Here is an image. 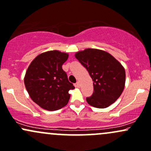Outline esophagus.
<instances>
[{"mask_svg":"<svg viewBox=\"0 0 151 151\" xmlns=\"http://www.w3.org/2000/svg\"><path fill=\"white\" fill-rule=\"evenodd\" d=\"M80 86H81L80 82H77V83H76V86L78 87V88H79V87H80Z\"/></svg>","mask_w":151,"mask_h":151,"instance_id":"esophagus-1","label":"esophagus"}]
</instances>
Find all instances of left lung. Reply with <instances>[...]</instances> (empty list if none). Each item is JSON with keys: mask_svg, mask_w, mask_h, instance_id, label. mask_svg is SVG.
<instances>
[{"mask_svg": "<svg viewBox=\"0 0 151 151\" xmlns=\"http://www.w3.org/2000/svg\"><path fill=\"white\" fill-rule=\"evenodd\" d=\"M93 80V93L87 97L93 107H108L120 96L125 84V70L109 53L97 49L84 50L75 55Z\"/></svg>", "mask_w": 151, "mask_h": 151, "instance_id": "left-lung-1", "label": "left lung"}]
</instances>
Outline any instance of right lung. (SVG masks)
Instances as JSON below:
<instances>
[{"instance_id": "obj_1", "label": "right lung", "mask_w": 151, "mask_h": 151, "mask_svg": "<svg viewBox=\"0 0 151 151\" xmlns=\"http://www.w3.org/2000/svg\"><path fill=\"white\" fill-rule=\"evenodd\" d=\"M68 54L52 50L39 55L30 63L24 77V84L32 101L40 107L55 111L65 106L74 89L69 82L63 64Z\"/></svg>"}]
</instances>
